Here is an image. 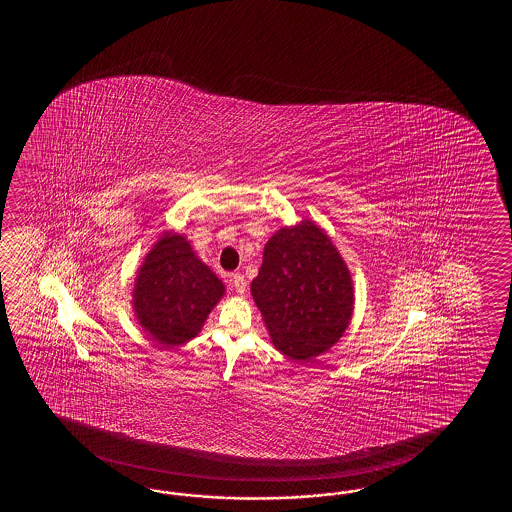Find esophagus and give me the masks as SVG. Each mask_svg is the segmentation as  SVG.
I'll use <instances>...</instances> for the list:
<instances>
[{"label":"esophagus","mask_w":512,"mask_h":512,"mask_svg":"<svg viewBox=\"0 0 512 512\" xmlns=\"http://www.w3.org/2000/svg\"><path fill=\"white\" fill-rule=\"evenodd\" d=\"M230 283L238 294H245V291H247V282H245L243 274H230Z\"/></svg>","instance_id":"obj_1"}]
</instances>
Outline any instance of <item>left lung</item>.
<instances>
[{
    "mask_svg": "<svg viewBox=\"0 0 512 512\" xmlns=\"http://www.w3.org/2000/svg\"><path fill=\"white\" fill-rule=\"evenodd\" d=\"M251 293L274 348L300 362L338 342L355 304L346 261L309 219L283 227L265 243Z\"/></svg>",
    "mask_w": 512,
    "mask_h": 512,
    "instance_id": "left-lung-1",
    "label": "left lung"
}]
</instances>
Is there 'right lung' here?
Listing matches in <instances>:
<instances>
[{
	"label": "right lung",
	"mask_w": 512,
	"mask_h": 512,
	"mask_svg": "<svg viewBox=\"0 0 512 512\" xmlns=\"http://www.w3.org/2000/svg\"><path fill=\"white\" fill-rule=\"evenodd\" d=\"M225 285L199 260L185 236L164 232L142 261L133 311L157 344L181 346L197 337Z\"/></svg>",
	"instance_id": "right-lung-1"
}]
</instances>
